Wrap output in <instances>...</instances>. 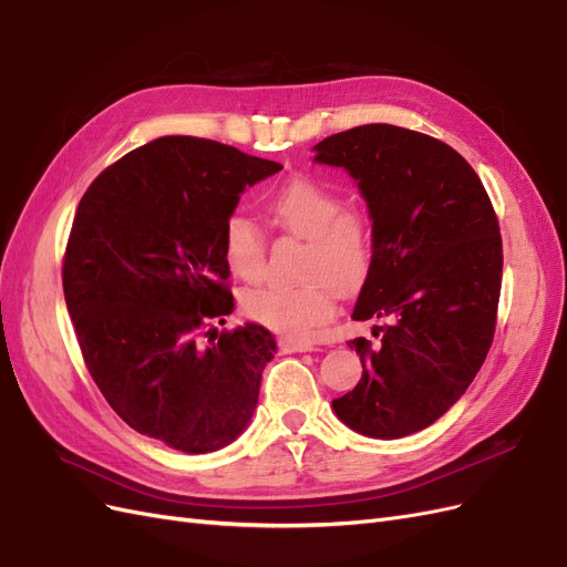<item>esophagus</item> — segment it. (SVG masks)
<instances>
[{"label": "esophagus", "instance_id": "1", "mask_svg": "<svg viewBox=\"0 0 567 567\" xmlns=\"http://www.w3.org/2000/svg\"><path fill=\"white\" fill-rule=\"evenodd\" d=\"M279 350L284 354H293V352H312L317 348L312 346V342H302L296 338H279Z\"/></svg>", "mask_w": 567, "mask_h": 567}]
</instances>
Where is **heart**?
Here are the masks:
<instances>
[{
  "mask_svg": "<svg viewBox=\"0 0 567 567\" xmlns=\"http://www.w3.org/2000/svg\"><path fill=\"white\" fill-rule=\"evenodd\" d=\"M279 225L305 238L298 284H269L244 296V312L271 331L307 340L336 312V290L352 293L373 267V227L367 213L342 208L333 188L310 177H293L269 196ZM227 267L244 281L262 279L267 244L257 221L231 213L221 229Z\"/></svg>",
  "mask_w": 567,
  "mask_h": 567,
  "instance_id": "obj_1",
  "label": "heart"
}]
</instances>
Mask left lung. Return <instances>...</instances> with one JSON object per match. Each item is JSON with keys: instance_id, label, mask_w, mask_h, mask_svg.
Here are the masks:
<instances>
[{"instance_id": "obj_1", "label": "left lung", "mask_w": 567, "mask_h": 567, "mask_svg": "<svg viewBox=\"0 0 567 567\" xmlns=\"http://www.w3.org/2000/svg\"><path fill=\"white\" fill-rule=\"evenodd\" d=\"M315 151L317 163L346 167L369 205L373 267L352 319L383 321L379 346L348 342L364 373L333 411L369 437L419 433L458 402L489 352L499 219L466 158L427 134L375 123L326 136Z\"/></svg>"}]
</instances>
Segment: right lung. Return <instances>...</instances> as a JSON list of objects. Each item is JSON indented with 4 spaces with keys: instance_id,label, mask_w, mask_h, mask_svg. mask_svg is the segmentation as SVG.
<instances>
[{
    "instance_id": "1",
    "label": "right lung",
    "mask_w": 567,
    "mask_h": 567,
    "mask_svg": "<svg viewBox=\"0 0 567 567\" xmlns=\"http://www.w3.org/2000/svg\"><path fill=\"white\" fill-rule=\"evenodd\" d=\"M279 169L210 140L161 136L84 192L63 296L94 383L136 433L208 454L250 423L274 336L260 323L202 331L234 310L225 219Z\"/></svg>"
}]
</instances>
